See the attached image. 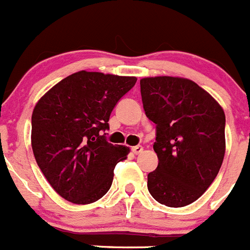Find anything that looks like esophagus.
<instances>
[{
	"label": "esophagus",
	"instance_id": "esophagus-1",
	"mask_svg": "<svg viewBox=\"0 0 250 250\" xmlns=\"http://www.w3.org/2000/svg\"><path fill=\"white\" fill-rule=\"evenodd\" d=\"M142 151H143V147L140 146V145H138V146H133V147H132V152H133V153H136V155L141 153V152H142Z\"/></svg>",
	"mask_w": 250,
	"mask_h": 250
}]
</instances>
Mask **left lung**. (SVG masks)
I'll return each instance as SVG.
<instances>
[{
	"mask_svg": "<svg viewBox=\"0 0 250 250\" xmlns=\"http://www.w3.org/2000/svg\"><path fill=\"white\" fill-rule=\"evenodd\" d=\"M143 109L156 125L158 166L147 176L156 201L182 208L196 201L220 170L225 155V114L220 104L185 78H143Z\"/></svg>",
	"mask_w": 250,
	"mask_h": 250,
	"instance_id": "8db88e82",
	"label": "left lung"
}]
</instances>
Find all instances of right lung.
<instances>
[{
  "label": "right lung",
  "mask_w": 250,
  "mask_h": 250,
  "mask_svg": "<svg viewBox=\"0 0 250 250\" xmlns=\"http://www.w3.org/2000/svg\"><path fill=\"white\" fill-rule=\"evenodd\" d=\"M137 82L97 71H78L54 85L31 117L35 160L51 188L73 204H92L107 194L113 171L129 148L107 142L109 116Z\"/></svg>",
  "instance_id": "1"
}]
</instances>
